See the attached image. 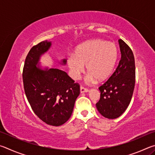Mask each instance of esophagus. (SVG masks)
<instances>
[{
    "mask_svg": "<svg viewBox=\"0 0 155 155\" xmlns=\"http://www.w3.org/2000/svg\"><path fill=\"white\" fill-rule=\"evenodd\" d=\"M80 91H81V93L87 92V91H89V90L87 88H85L84 87H83V86H81V87H80Z\"/></svg>",
    "mask_w": 155,
    "mask_h": 155,
    "instance_id": "esophagus-1",
    "label": "esophagus"
}]
</instances>
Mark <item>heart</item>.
Here are the masks:
<instances>
[{
  "mask_svg": "<svg viewBox=\"0 0 155 155\" xmlns=\"http://www.w3.org/2000/svg\"><path fill=\"white\" fill-rule=\"evenodd\" d=\"M117 57V50L114 43L96 39L78 46L74 55L68 57L67 64L74 79L79 78L86 65L88 82H94L95 79L103 81L111 74Z\"/></svg>",
  "mask_w": 155,
  "mask_h": 155,
  "instance_id": "heart-1",
  "label": "heart"
}]
</instances>
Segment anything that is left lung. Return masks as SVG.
<instances>
[{
    "mask_svg": "<svg viewBox=\"0 0 155 155\" xmlns=\"http://www.w3.org/2000/svg\"><path fill=\"white\" fill-rule=\"evenodd\" d=\"M121 59L115 72L99 87L101 98L96 104L104 117L115 119L125 111L132 98L135 83V65L132 50L122 40H118Z\"/></svg>",
    "mask_w": 155,
    "mask_h": 155,
    "instance_id": "1",
    "label": "left lung"
}]
</instances>
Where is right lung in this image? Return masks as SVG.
I'll return each mask as SVG.
<instances>
[{"mask_svg": "<svg viewBox=\"0 0 155 155\" xmlns=\"http://www.w3.org/2000/svg\"><path fill=\"white\" fill-rule=\"evenodd\" d=\"M51 46L47 40L33 46L26 57L22 72L25 92L38 117L47 124L59 127L71 116L80 85L57 68H37L41 55ZM66 59L62 60V64Z\"/></svg>", "mask_w": 155, "mask_h": 155, "instance_id": "right-lung-1", "label": "right lung"}]
</instances>
